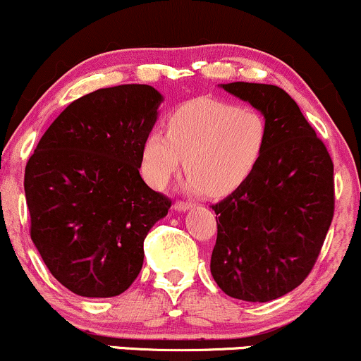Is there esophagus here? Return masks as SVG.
<instances>
[{"instance_id":"1","label":"esophagus","mask_w":361,"mask_h":361,"mask_svg":"<svg viewBox=\"0 0 361 361\" xmlns=\"http://www.w3.org/2000/svg\"><path fill=\"white\" fill-rule=\"evenodd\" d=\"M192 207H193L192 202H176V204H174V211H178V212L190 211Z\"/></svg>"}]
</instances>
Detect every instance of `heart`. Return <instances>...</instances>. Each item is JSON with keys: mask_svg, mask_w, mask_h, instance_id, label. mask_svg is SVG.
Instances as JSON below:
<instances>
[{"mask_svg": "<svg viewBox=\"0 0 361 361\" xmlns=\"http://www.w3.org/2000/svg\"><path fill=\"white\" fill-rule=\"evenodd\" d=\"M267 142L268 124L257 111L193 98L171 112L168 135L154 130L145 136L140 169L143 180L161 190L185 164V190L223 197L252 176Z\"/></svg>", "mask_w": 361, "mask_h": 361, "instance_id": "1", "label": "heart"}]
</instances>
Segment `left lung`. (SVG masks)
I'll use <instances>...</instances> for the list:
<instances>
[{"label":"left lung","instance_id":"left-lung-1","mask_svg":"<svg viewBox=\"0 0 361 361\" xmlns=\"http://www.w3.org/2000/svg\"><path fill=\"white\" fill-rule=\"evenodd\" d=\"M219 88L261 112L268 142L252 176L212 206L211 273L230 298L268 302L294 290L320 254L334 216V164L282 88L242 81Z\"/></svg>","mask_w":361,"mask_h":361}]
</instances>
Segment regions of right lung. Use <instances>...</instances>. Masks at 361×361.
<instances>
[{
  "instance_id": "add662e5",
  "label": "right lung",
  "mask_w": 361,
  "mask_h": 361,
  "mask_svg": "<svg viewBox=\"0 0 361 361\" xmlns=\"http://www.w3.org/2000/svg\"><path fill=\"white\" fill-rule=\"evenodd\" d=\"M162 102L149 85L85 94L53 121L25 166L30 238L74 294H123L142 270L143 240L168 214L169 200L140 174Z\"/></svg>"
}]
</instances>
